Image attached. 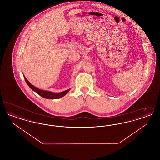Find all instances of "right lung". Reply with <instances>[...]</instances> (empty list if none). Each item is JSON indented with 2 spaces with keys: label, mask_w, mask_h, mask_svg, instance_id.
Segmentation results:
<instances>
[{
  "label": "right lung",
  "mask_w": 160,
  "mask_h": 160,
  "mask_svg": "<svg viewBox=\"0 0 160 160\" xmlns=\"http://www.w3.org/2000/svg\"><path fill=\"white\" fill-rule=\"evenodd\" d=\"M24 76V78L25 79V81H26V83L28 84V85L31 88L32 90L34 92H35L36 93H38V95H39L40 96H41L42 97H43L44 98L51 99H58V98H60L63 97V96H65L70 91V89H67V90H66L65 91L62 92H60V93H53V92H52L41 90V89H38L37 88H36L33 85H32L27 80V78L25 77L24 76Z\"/></svg>",
  "instance_id": "1"
}]
</instances>
